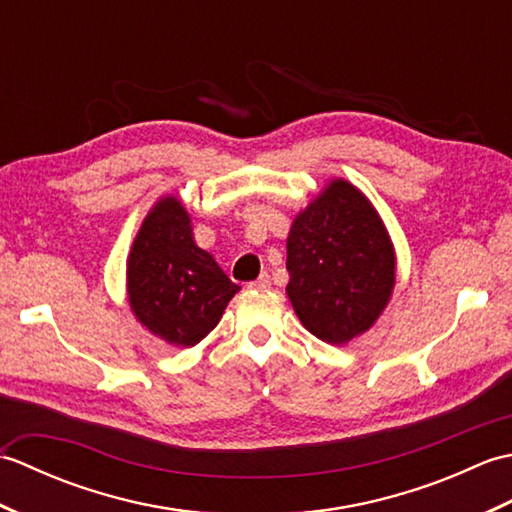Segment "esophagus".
Here are the masks:
<instances>
[{"mask_svg":"<svg viewBox=\"0 0 512 512\" xmlns=\"http://www.w3.org/2000/svg\"><path fill=\"white\" fill-rule=\"evenodd\" d=\"M250 288H253V290H266V288H270V277L266 273L259 275L255 281H250Z\"/></svg>","mask_w":512,"mask_h":512,"instance_id":"esophagus-1","label":"esophagus"}]
</instances>
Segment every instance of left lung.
I'll return each instance as SVG.
<instances>
[{
    "label": "left lung",
    "instance_id": "left-lung-1",
    "mask_svg": "<svg viewBox=\"0 0 512 512\" xmlns=\"http://www.w3.org/2000/svg\"><path fill=\"white\" fill-rule=\"evenodd\" d=\"M288 299L310 334L345 345L378 321L396 286V250L367 195L332 178L292 220Z\"/></svg>",
    "mask_w": 512,
    "mask_h": 512
}]
</instances>
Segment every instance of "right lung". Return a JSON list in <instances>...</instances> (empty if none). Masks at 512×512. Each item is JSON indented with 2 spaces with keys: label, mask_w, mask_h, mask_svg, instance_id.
<instances>
[{
  "label": "right lung",
  "mask_w": 512,
  "mask_h": 512,
  "mask_svg": "<svg viewBox=\"0 0 512 512\" xmlns=\"http://www.w3.org/2000/svg\"><path fill=\"white\" fill-rule=\"evenodd\" d=\"M239 292L211 253L195 244L178 195L151 206L127 255V301L140 325L176 347L209 334Z\"/></svg>",
  "instance_id": "1"
}]
</instances>
